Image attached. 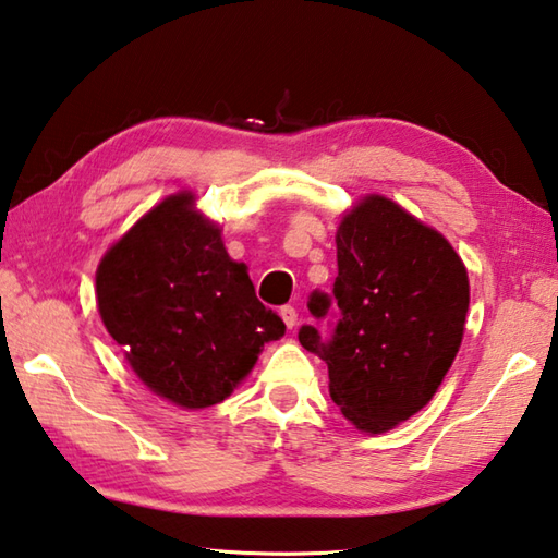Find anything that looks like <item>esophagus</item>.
<instances>
[{
	"label": "esophagus",
	"instance_id": "34e87169",
	"mask_svg": "<svg viewBox=\"0 0 558 558\" xmlns=\"http://www.w3.org/2000/svg\"><path fill=\"white\" fill-rule=\"evenodd\" d=\"M280 319L286 322L288 329H294V324H298V310L286 304V307H280Z\"/></svg>",
	"mask_w": 558,
	"mask_h": 558
}]
</instances>
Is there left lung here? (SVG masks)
Instances as JSON below:
<instances>
[{
  "label": "left lung",
  "instance_id": "1",
  "mask_svg": "<svg viewBox=\"0 0 558 558\" xmlns=\"http://www.w3.org/2000/svg\"><path fill=\"white\" fill-rule=\"evenodd\" d=\"M333 292L314 290L316 319L338 307L331 338H298L329 365L336 407L357 430L385 433L418 413L460 351L469 278L450 242L381 195H367L336 232Z\"/></svg>",
  "mask_w": 558,
  "mask_h": 558
}]
</instances>
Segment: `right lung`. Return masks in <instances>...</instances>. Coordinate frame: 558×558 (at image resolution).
I'll return each mask as SVG.
<instances>
[{"label":"right lung","instance_id":"right-lung-1","mask_svg":"<svg viewBox=\"0 0 558 558\" xmlns=\"http://www.w3.org/2000/svg\"><path fill=\"white\" fill-rule=\"evenodd\" d=\"M96 300L135 375L183 409L225 401L286 333L191 193L169 195L106 251Z\"/></svg>","mask_w":558,"mask_h":558}]
</instances>
